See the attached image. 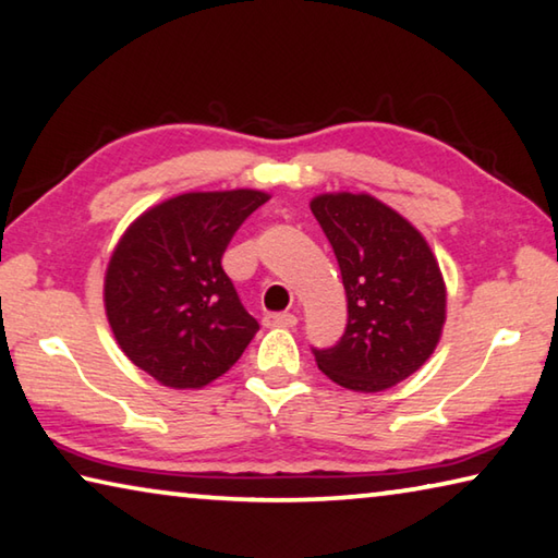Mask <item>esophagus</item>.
<instances>
[{
  "mask_svg": "<svg viewBox=\"0 0 558 558\" xmlns=\"http://www.w3.org/2000/svg\"><path fill=\"white\" fill-rule=\"evenodd\" d=\"M266 327H295L298 325V317L292 313H272V315H266Z\"/></svg>",
  "mask_w": 558,
  "mask_h": 558,
  "instance_id": "1",
  "label": "esophagus"
}]
</instances>
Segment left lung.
<instances>
[{
	"instance_id": "1",
	"label": "left lung",
	"mask_w": 558,
	"mask_h": 558,
	"mask_svg": "<svg viewBox=\"0 0 558 558\" xmlns=\"http://www.w3.org/2000/svg\"><path fill=\"white\" fill-rule=\"evenodd\" d=\"M347 290V329L315 362L344 389H391L428 362L446 325V282L426 239L372 194L310 202Z\"/></svg>"
}]
</instances>
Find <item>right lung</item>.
Masks as SVG:
<instances>
[{"mask_svg":"<svg viewBox=\"0 0 558 558\" xmlns=\"http://www.w3.org/2000/svg\"><path fill=\"white\" fill-rule=\"evenodd\" d=\"M268 199L256 189L179 194L122 233L106 270V315L125 356L162 386L211 384L258 332L221 256Z\"/></svg>","mask_w":558,"mask_h":558,"instance_id":"right-lung-1","label":"right lung"}]
</instances>
